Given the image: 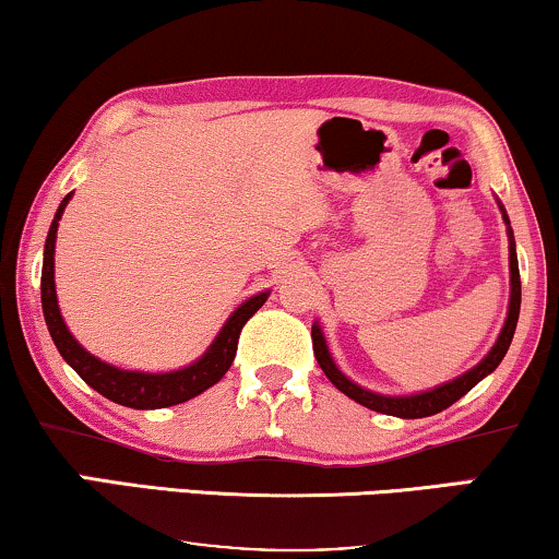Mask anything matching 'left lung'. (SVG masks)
I'll use <instances>...</instances> for the list:
<instances>
[{
	"instance_id": "1",
	"label": "left lung",
	"mask_w": 559,
	"mask_h": 559,
	"mask_svg": "<svg viewBox=\"0 0 559 559\" xmlns=\"http://www.w3.org/2000/svg\"><path fill=\"white\" fill-rule=\"evenodd\" d=\"M496 203H499L501 218H503V224H507V236H509V285H511V293H509L507 320H503V328H501L499 338H496V343L491 346V350H488V354L480 358V361L473 366V369L461 373V377L445 381V384L427 389V392L402 394V396L379 394V392H371V389H366V386H358L354 379H348L346 373H343L338 366H335L331 350H328V341L323 335V328H320V323L316 320V323H312V350H316L320 369H323L325 377L333 381V386L338 389V392L350 396V400L358 402V404H364V407H369L373 412H381V415H394V417H402V419H417V417L438 415V412L448 409L450 404H455L463 394H468L480 379H486L488 373L496 371V366H499L503 361V356H507V350L511 346V338H514L519 308H522V280H519L514 231H511V221H509L507 209H503V203L499 201V198H496Z\"/></svg>"
}]
</instances>
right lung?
Segmentation results:
<instances>
[{
  "instance_id": "right-lung-1",
  "label": "right lung",
  "mask_w": 559,
  "mask_h": 559,
  "mask_svg": "<svg viewBox=\"0 0 559 559\" xmlns=\"http://www.w3.org/2000/svg\"><path fill=\"white\" fill-rule=\"evenodd\" d=\"M73 193H68L60 201L56 218H52L48 239H45L43 251V280H40V297H43V316L45 325H48L50 338L56 343V348L63 356V361L86 381L91 389H96L98 394L106 400L121 404V407L132 409H163L173 407V404H182L193 396L203 394L205 389L218 384L224 379V373L231 369L234 356H236V343H239L241 328L254 312L262 308L270 297V289L264 293L251 295L249 300H243L236 308L228 320L221 328L216 338L211 341V346L205 348L201 358H195L193 364L182 366L175 371H129L119 369V366L106 364L102 358L88 354L79 341L73 338V333L68 331L63 316L58 308V293H56V239H58V221L63 216L68 201Z\"/></svg>"
}]
</instances>
